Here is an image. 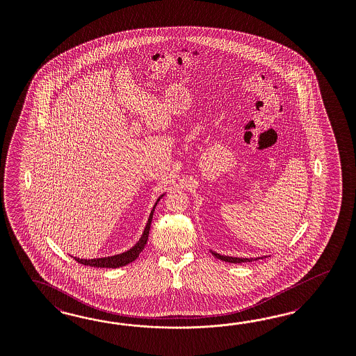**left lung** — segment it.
Here are the masks:
<instances>
[{"instance_id":"left-lung-1","label":"left lung","mask_w":356,"mask_h":356,"mask_svg":"<svg viewBox=\"0 0 356 356\" xmlns=\"http://www.w3.org/2000/svg\"><path fill=\"white\" fill-rule=\"evenodd\" d=\"M211 254L218 259H222V261H226L229 264H241V262H252L254 259H266L268 256H264V257H250V259H244V257H231V256H223V254H219L214 250H210Z\"/></svg>"}]
</instances>
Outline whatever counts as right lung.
I'll return each instance as SVG.
<instances>
[{"label":"right lung","mask_w":356,"mask_h":356,"mask_svg":"<svg viewBox=\"0 0 356 356\" xmlns=\"http://www.w3.org/2000/svg\"><path fill=\"white\" fill-rule=\"evenodd\" d=\"M164 194L165 193H163L162 195L156 200L155 205H154L152 210H151L150 216H149V219H147V223H146V226H145V229H143V232H142V235H140V240H138V241H137V243H136V244H134L129 250L122 252V253H119V254H115V256L102 257V259H76V257H73V256H72V257L76 259V262H79V264H82V265H86V266H94V268H108V269H116V268H121V266H125V265H128L130 262H133L134 259H137V257L140 256V252L143 250L145 245H146V243H147L154 210H155V207L158 205V202L161 201V198L164 197Z\"/></svg>","instance_id":"obj_1"}]
</instances>
